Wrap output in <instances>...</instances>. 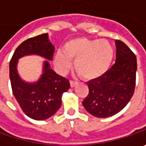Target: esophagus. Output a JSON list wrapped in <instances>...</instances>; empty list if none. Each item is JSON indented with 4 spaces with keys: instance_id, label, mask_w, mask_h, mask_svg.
Segmentation results:
<instances>
[{
    "instance_id": "esophagus-1",
    "label": "esophagus",
    "mask_w": 146,
    "mask_h": 146,
    "mask_svg": "<svg viewBox=\"0 0 146 146\" xmlns=\"http://www.w3.org/2000/svg\"><path fill=\"white\" fill-rule=\"evenodd\" d=\"M70 87L74 88L76 85H77V83L74 81H70Z\"/></svg>"
}]
</instances>
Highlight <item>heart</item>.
<instances>
[{
	"label": "heart",
	"mask_w": 146,
	"mask_h": 146,
	"mask_svg": "<svg viewBox=\"0 0 146 146\" xmlns=\"http://www.w3.org/2000/svg\"><path fill=\"white\" fill-rule=\"evenodd\" d=\"M114 58V48L106 40L75 38L66 42L62 53L54 56L53 62L61 73L70 69L74 61L76 71L86 80H93L108 70Z\"/></svg>",
	"instance_id": "1"
}]
</instances>
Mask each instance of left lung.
<instances>
[{
	"mask_svg": "<svg viewBox=\"0 0 146 146\" xmlns=\"http://www.w3.org/2000/svg\"><path fill=\"white\" fill-rule=\"evenodd\" d=\"M116 61L103 76L87 83L89 93L83 106L90 115L107 118L116 115L129 102L134 93L137 58L120 40H115Z\"/></svg>",
	"mask_w": 146,
	"mask_h": 146,
	"instance_id": "8db88e82",
	"label": "left lung"
}]
</instances>
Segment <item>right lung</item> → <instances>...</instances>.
Wrapping results in <instances>:
<instances>
[{"instance_id":"obj_1","label":"right lung","mask_w":146,"mask_h":146,"mask_svg":"<svg viewBox=\"0 0 146 146\" xmlns=\"http://www.w3.org/2000/svg\"><path fill=\"white\" fill-rule=\"evenodd\" d=\"M54 46L48 34L27 39L16 48L9 62V79L14 98L27 116L35 120H45L53 116L61 107L62 94L70 88L67 79L59 76L51 68ZM37 55L44 57L42 73L34 82L21 79L17 70L20 58Z\"/></svg>"}]
</instances>
